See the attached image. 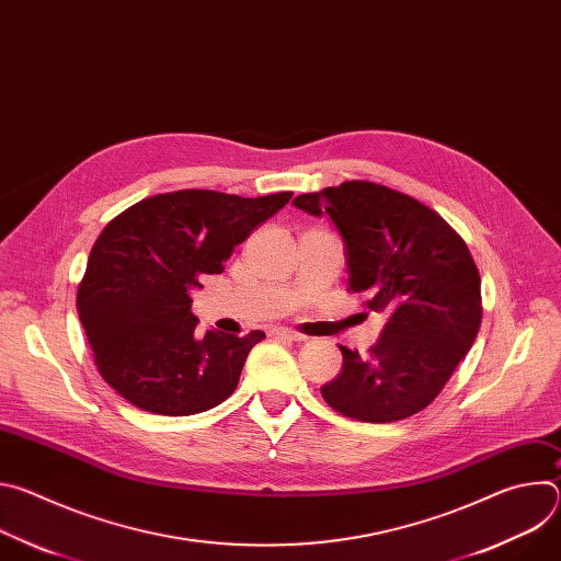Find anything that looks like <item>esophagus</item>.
<instances>
[{
  "label": "esophagus",
  "mask_w": 561,
  "mask_h": 561,
  "mask_svg": "<svg viewBox=\"0 0 561 561\" xmlns=\"http://www.w3.org/2000/svg\"><path fill=\"white\" fill-rule=\"evenodd\" d=\"M268 333H271L273 337H286V340H293V342H304V340H306V335L295 333V331L284 329V327H273Z\"/></svg>",
  "instance_id": "34e87169"
}]
</instances>
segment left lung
Instances as JSON below:
<instances>
[{
	"label": "left lung",
	"instance_id": "left-lung-1",
	"mask_svg": "<svg viewBox=\"0 0 561 561\" xmlns=\"http://www.w3.org/2000/svg\"><path fill=\"white\" fill-rule=\"evenodd\" d=\"M293 204L333 219L344 239L348 290L386 314L368 355L340 346L342 370L322 386L327 404L373 424L420 413L482 324V279L466 242L426 204L373 182L304 193Z\"/></svg>",
	"mask_w": 561,
	"mask_h": 561
}]
</instances>
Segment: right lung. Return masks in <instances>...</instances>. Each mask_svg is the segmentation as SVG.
Wrapping results in <instances>:
<instances>
[{
  "instance_id": "1",
  "label": "right lung",
  "mask_w": 561,
  "mask_h": 561,
  "mask_svg": "<svg viewBox=\"0 0 561 561\" xmlns=\"http://www.w3.org/2000/svg\"><path fill=\"white\" fill-rule=\"evenodd\" d=\"M290 197L162 193L102 230L77 290V312L102 377L133 407L184 417L232 394L251 348L266 335H197L191 290L204 275L221 273L234 247Z\"/></svg>"
}]
</instances>
